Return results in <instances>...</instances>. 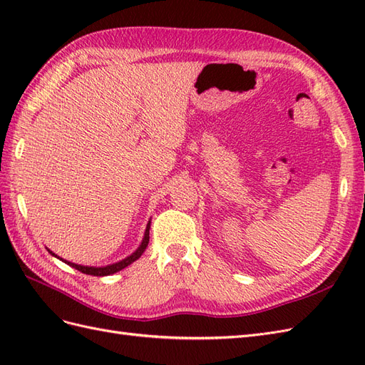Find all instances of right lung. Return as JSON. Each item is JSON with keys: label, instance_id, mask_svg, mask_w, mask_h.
Returning <instances> with one entry per match:
<instances>
[{"label": "right lung", "instance_id": "right-lung-1", "mask_svg": "<svg viewBox=\"0 0 365 365\" xmlns=\"http://www.w3.org/2000/svg\"><path fill=\"white\" fill-rule=\"evenodd\" d=\"M149 228H150V222L148 224L146 227V233H145V237H143V242L141 245L138 247V250L135 252H132L129 257L123 259L121 262H117V263H113V264H108V267H102V268H94V267H82V264H76V263H71V262H67V260H62L65 263H68L70 267H73L74 269L81 271L83 274H88V275H97V277H103V275H109V274H114L117 271H121L123 268H126L128 264H130L132 262H135L143 252H145L148 244H149ZM50 251V250H48ZM51 252V251H50ZM53 254V252H51ZM53 256H56V254H53ZM58 257V256H56Z\"/></svg>", "mask_w": 365, "mask_h": 365}]
</instances>
